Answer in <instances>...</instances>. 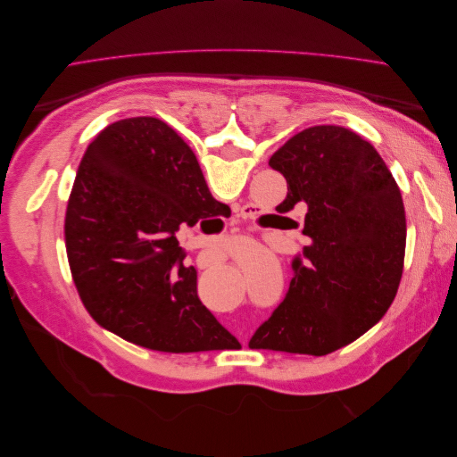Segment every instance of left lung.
<instances>
[{
    "label": "left lung",
    "mask_w": 457,
    "mask_h": 457,
    "mask_svg": "<svg viewBox=\"0 0 457 457\" xmlns=\"http://www.w3.org/2000/svg\"><path fill=\"white\" fill-rule=\"evenodd\" d=\"M287 183L280 212L305 207L309 245L252 349L328 354L381 320L403 278L406 215L378 150L339 126L294 135L269 160Z\"/></svg>",
    "instance_id": "8db88e82"
}]
</instances>
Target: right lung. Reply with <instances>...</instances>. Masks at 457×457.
Listing matches in <instances>:
<instances>
[{"instance_id": "right-lung-1", "label": "right lung", "mask_w": 457, "mask_h": 457, "mask_svg": "<svg viewBox=\"0 0 457 457\" xmlns=\"http://www.w3.org/2000/svg\"><path fill=\"white\" fill-rule=\"evenodd\" d=\"M217 202L195 152L156 118L110 123L79 162L64 219L68 265L89 314L162 353L230 349L237 337L196 294L177 230Z\"/></svg>"}]
</instances>
